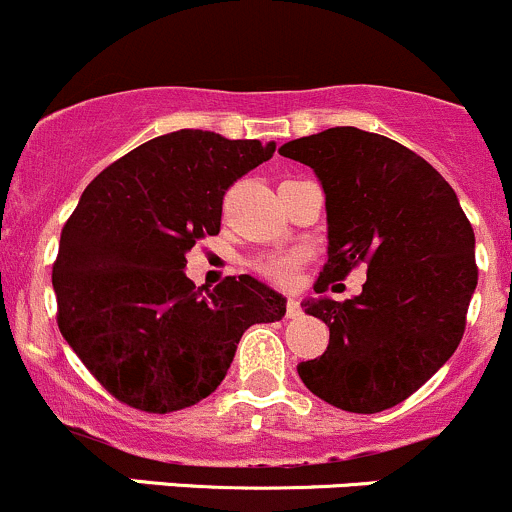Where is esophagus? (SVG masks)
<instances>
[{"label": "esophagus", "mask_w": 512, "mask_h": 512, "mask_svg": "<svg viewBox=\"0 0 512 512\" xmlns=\"http://www.w3.org/2000/svg\"><path fill=\"white\" fill-rule=\"evenodd\" d=\"M298 316H301V301H298V298H288L286 318H298Z\"/></svg>", "instance_id": "34e87169"}]
</instances>
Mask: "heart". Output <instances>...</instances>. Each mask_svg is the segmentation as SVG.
I'll list each match as a JSON object with an SVG mask.
<instances>
[{
	"label": "heart",
	"instance_id": "1",
	"mask_svg": "<svg viewBox=\"0 0 512 512\" xmlns=\"http://www.w3.org/2000/svg\"><path fill=\"white\" fill-rule=\"evenodd\" d=\"M303 256L296 251H283V254H268L256 263L258 273L266 278H271L273 283H291L296 278L298 268H301Z\"/></svg>",
	"mask_w": 512,
	"mask_h": 512
}]
</instances>
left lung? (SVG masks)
Wrapping results in <instances>:
<instances>
[{
	"label": "left lung",
	"mask_w": 512,
	"mask_h": 512,
	"mask_svg": "<svg viewBox=\"0 0 512 512\" xmlns=\"http://www.w3.org/2000/svg\"><path fill=\"white\" fill-rule=\"evenodd\" d=\"M278 154L311 166L326 191L328 261L316 293L366 266L361 296L303 301L331 341L298 376L351 413L398 406L448 361L478 283L475 234L448 181L388 136L336 126Z\"/></svg>",
	"instance_id": "8db88e82"
}]
</instances>
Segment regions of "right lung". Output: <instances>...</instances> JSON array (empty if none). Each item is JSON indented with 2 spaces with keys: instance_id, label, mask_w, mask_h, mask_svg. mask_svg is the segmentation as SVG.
I'll list each match as a JSON object with an SVG mask.
<instances>
[{
  "instance_id": "obj_1",
  "label": "right lung",
  "mask_w": 512,
  "mask_h": 512,
  "mask_svg": "<svg viewBox=\"0 0 512 512\" xmlns=\"http://www.w3.org/2000/svg\"><path fill=\"white\" fill-rule=\"evenodd\" d=\"M276 144L181 129L106 166L62 229L57 323L91 376L126 406L171 413L204 401L254 323L286 298L251 276L196 288L186 251L221 231L226 191Z\"/></svg>"
}]
</instances>
